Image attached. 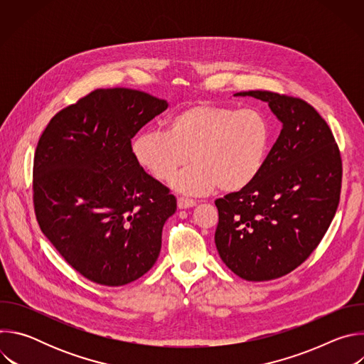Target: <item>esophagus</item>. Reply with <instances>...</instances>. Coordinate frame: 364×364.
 <instances>
[{"instance_id": "34e87169", "label": "esophagus", "mask_w": 364, "mask_h": 364, "mask_svg": "<svg viewBox=\"0 0 364 364\" xmlns=\"http://www.w3.org/2000/svg\"><path fill=\"white\" fill-rule=\"evenodd\" d=\"M177 205H178V209H190V207H194V205H196V201H194L193 198L178 197Z\"/></svg>"}]
</instances>
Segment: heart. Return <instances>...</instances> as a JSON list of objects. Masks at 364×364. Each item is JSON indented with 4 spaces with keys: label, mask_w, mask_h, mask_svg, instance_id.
Returning <instances> with one entry per match:
<instances>
[{
    "label": "heart",
    "mask_w": 364,
    "mask_h": 364,
    "mask_svg": "<svg viewBox=\"0 0 364 364\" xmlns=\"http://www.w3.org/2000/svg\"><path fill=\"white\" fill-rule=\"evenodd\" d=\"M271 144L267 117L256 109H233L200 102L177 112L168 132L141 131L131 151L136 164L160 181L178 173L171 186L186 194L225 193L246 188L261 174Z\"/></svg>",
    "instance_id": "b5f03b06"
}]
</instances>
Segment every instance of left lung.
Returning a JSON list of instances; mask_svg holds the SVG:
<instances>
[{
  "label": "left lung",
  "mask_w": 364,
  "mask_h": 364,
  "mask_svg": "<svg viewBox=\"0 0 364 364\" xmlns=\"http://www.w3.org/2000/svg\"><path fill=\"white\" fill-rule=\"evenodd\" d=\"M235 96L268 102L282 129L256 180L215 201V243L237 277L271 281L298 268L330 228L340 201L341 155L308 102L269 90Z\"/></svg>",
  "instance_id": "obj_1"
}]
</instances>
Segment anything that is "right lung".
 Wrapping results in <instances>:
<instances>
[{"label": "right lung", "instance_id": "right-lung-1", "mask_svg": "<svg viewBox=\"0 0 364 364\" xmlns=\"http://www.w3.org/2000/svg\"><path fill=\"white\" fill-rule=\"evenodd\" d=\"M167 100L96 89L58 112L33 166L38 226L65 261L92 282L121 287L146 274L177 201L134 160L131 139Z\"/></svg>", "mask_w": 364, "mask_h": 364}]
</instances>
